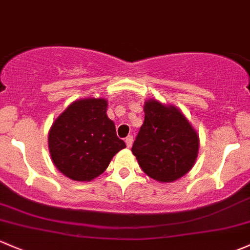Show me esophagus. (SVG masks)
<instances>
[{"mask_svg": "<svg viewBox=\"0 0 250 250\" xmlns=\"http://www.w3.org/2000/svg\"><path fill=\"white\" fill-rule=\"evenodd\" d=\"M133 141H134V139H133L132 135H129V136H127V138H125V145H127L128 148H130V147H132Z\"/></svg>", "mask_w": 250, "mask_h": 250, "instance_id": "esophagus-1", "label": "esophagus"}]
</instances>
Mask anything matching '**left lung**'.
<instances>
[{
    "mask_svg": "<svg viewBox=\"0 0 250 250\" xmlns=\"http://www.w3.org/2000/svg\"><path fill=\"white\" fill-rule=\"evenodd\" d=\"M145 121L132 152L143 171L169 183L191 170L199 153V134L178 107L147 99Z\"/></svg>",
    "mask_w": 250,
    "mask_h": 250,
    "instance_id": "obj_1",
    "label": "left lung"
}]
</instances>
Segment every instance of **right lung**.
Returning a JSON list of instances; mask_svg holds the SVG:
<instances>
[{"label": "right lung", "mask_w": 250, "mask_h": 250, "mask_svg": "<svg viewBox=\"0 0 250 250\" xmlns=\"http://www.w3.org/2000/svg\"><path fill=\"white\" fill-rule=\"evenodd\" d=\"M106 107L104 98L78 99L52 123L48 136L50 157L56 169L70 180H94L125 147L117 138Z\"/></svg>", "instance_id": "obj_1"}]
</instances>
